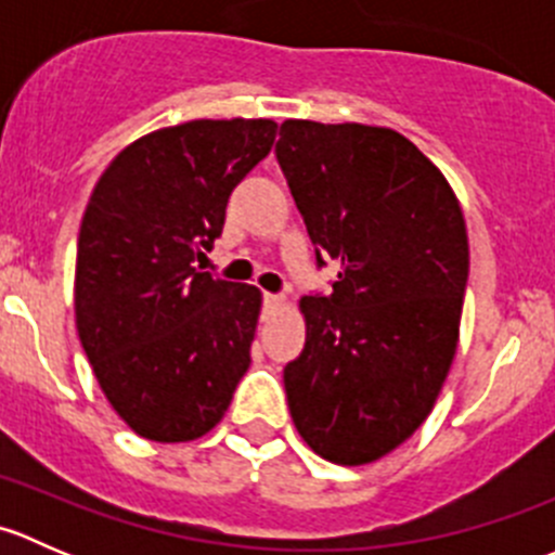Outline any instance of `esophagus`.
Masks as SVG:
<instances>
[{
    "label": "esophagus",
    "mask_w": 555,
    "mask_h": 555,
    "mask_svg": "<svg viewBox=\"0 0 555 555\" xmlns=\"http://www.w3.org/2000/svg\"><path fill=\"white\" fill-rule=\"evenodd\" d=\"M262 300H266L268 309H279V306H284V295H273V293H266L262 295Z\"/></svg>",
    "instance_id": "34e87169"
}]
</instances>
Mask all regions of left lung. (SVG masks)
Instances as JSON below:
<instances>
[{
	"mask_svg": "<svg viewBox=\"0 0 555 555\" xmlns=\"http://www.w3.org/2000/svg\"><path fill=\"white\" fill-rule=\"evenodd\" d=\"M276 158L317 260L340 262L330 298L306 295V346L284 367L313 453L360 467L433 413L459 344L467 225L449 179L402 133L284 120Z\"/></svg>",
	"mask_w": 555,
	"mask_h": 555,
	"instance_id": "obj_1",
	"label": "left lung"
}]
</instances>
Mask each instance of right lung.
<instances>
[{
  "mask_svg": "<svg viewBox=\"0 0 555 555\" xmlns=\"http://www.w3.org/2000/svg\"><path fill=\"white\" fill-rule=\"evenodd\" d=\"M276 128L266 117L158 128L120 150L93 188L75 322L104 397L139 438L188 443L215 429L249 367L260 289L195 260Z\"/></svg>",
  "mask_w": 555,
  "mask_h": 555,
  "instance_id": "1",
  "label": "right lung"
}]
</instances>
